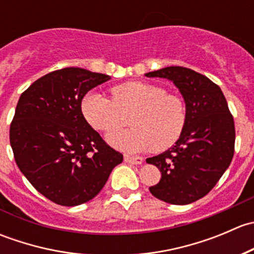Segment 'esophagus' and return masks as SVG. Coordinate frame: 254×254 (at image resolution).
Masks as SVG:
<instances>
[{"mask_svg": "<svg viewBox=\"0 0 254 254\" xmlns=\"http://www.w3.org/2000/svg\"><path fill=\"white\" fill-rule=\"evenodd\" d=\"M124 161L127 163H132V165H141L142 157L140 156H131V155H124Z\"/></svg>", "mask_w": 254, "mask_h": 254, "instance_id": "esophagus-1", "label": "esophagus"}]
</instances>
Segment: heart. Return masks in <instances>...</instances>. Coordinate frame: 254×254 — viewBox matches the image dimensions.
Returning <instances> with one entry per match:
<instances>
[{
    "instance_id": "obj_1",
    "label": "heart",
    "mask_w": 254,
    "mask_h": 254,
    "mask_svg": "<svg viewBox=\"0 0 254 254\" xmlns=\"http://www.w3.org/2000/svg\"><path fill=\"white\" fill-rule=\"evenodd\" d=\"M112 98L89 92L82 99L81 111L93 129L111 132L127 124L134 127L112 133L107 140L114 147L129 151H165L178 141L187 125L184 99L160 84L130 81L111 89Z\"/></svg>"
}]
</instances>
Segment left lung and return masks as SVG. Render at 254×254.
<instances>
[{
    "instance_id": "obj_1",
    "label": "left lung",
    "mask_w": 254,
    "mask_h": 254,
    "mask_svg": "<svg viewBox=\"0 0 254 254\" xmlns=\"http://www.w3.org/2000/svg\"><path fill=\"white\" fill-rule=\"evenodd\" d=\"M146 76L173 81L187 106L186 129L176 145L146 160L161 171V181L150 191L166 203L190 204L205 196L231 163L234 117L220 87L201 73L170 66Z\"/></svg>"
}]
</instances>
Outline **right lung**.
Segmentation results:
<instances>
[{"label": "right lung", "instance_id": "1", "mask_svg": "<svg viewBox=\"0 0 254 254\" xmlns=\"http://www.w3.org/2000/svg\"><path fill=\"white\" fill-rule=\"evenodd\" d=\"M108 79L66 67L33 82L19 97L9 127L14 160L30 184L59 205L93 199L123 162L81 111L87 92Z\"/></svg>", "mask_w": 254, "mask_h": 254}]
</instances>
